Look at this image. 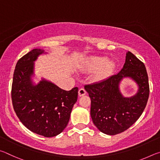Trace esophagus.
Wrapping results in <instances>:
<instances>
[{
    "mask_svg": "<svg viewBox=\"0 0 160 160\" xmlns=\"http://www.w3.org/2000/svg\"><path fill=\"white\" fill-rule=\"evenodd\" d=\"M85 94H86V91L85 89H83V88H80L79 91H78V95H79V97L84 96Z\"/></svg>",
    "mask_w": 160,
    "mask_h": 160,
    "instance_id": "esophagus-1",
    "label": "esophagus"
}]
</instances>
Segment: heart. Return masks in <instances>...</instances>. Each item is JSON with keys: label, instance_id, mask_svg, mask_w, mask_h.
I'll list each match as a JSON object with an SVG mask.
<instances>
[{"label": "heart", "instance_id": "obj_1", "mask_svg": "<svg viewBox=\"0 0 160 160\" xmlns=\"http://www.w3.org/2000/svg\"><path fill=\"white\" fill-rule=\"evenodd\" d=\"M85 69L89 72H94V78L97 80H102L109 76L115 68V63L104 56H93L87 58Z\"/></svg>", "mask_w": 160, "mask_h": 160}]
</instances>
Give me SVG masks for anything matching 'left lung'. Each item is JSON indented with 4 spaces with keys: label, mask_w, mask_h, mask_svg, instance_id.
Listing matches in <instances>:
<instances>
[{
    "label": "left lung",
    "mask_w": 160,
    "mask_h": 160,
    "mask_svg": "<svg viewBox=\"0 0 160 160\" xmlns=\"http://www.w3.org/2000/svg\"><path fill=\"white\" fill-rule=\"evenodd\" d=\"M130 77L139 86L137 93L131 98L121 94L119 84ZM91 99L90 115L100 131L113 135L125 131L133 124L147 104L150 88L144 63L130 51L126 53L123 68L116 75L85 86Z\"/></svg>",
    "instance_id": "1"
}]
</instances>
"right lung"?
Here are the masks:
<instances>
[{
  "label": "right lung",
  "instance_id": "obj_1",
  "mask_svg": "<svg viewBox=\"0 0 160 160\" xmlns=\"http://www.w3.org/2000/svg\"><path fill=\"white\" fill-rule=\"evenodd\" d=\"M44 50L34 48L16 64L11 97L16 115L29 131L44 137L56 136L68 123L70 113L78 99V88L66 91L42 79L34 85V62Z\"/></svg>",
  "mask_w": 160,
  "mask_h": 160
}]
</instances>
